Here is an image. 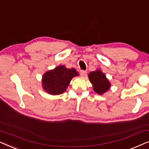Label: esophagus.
<instances>
[{
    "mask_svg": "<svg viewBox=\"0 0 149 149\" xmlns=\"http://www.w3.org/2000/svg\"><path fill=\"white\" fill-rule=\"evenodd\" d=\"M80 74L81 77H85L87 74V72L85 70H81L80 71Z\"/></svg>",
    "mask_w": 149,
    "mask_h": 149,
    "instance_id": "obj_1",
    "label": "esophagus"
}]
</instances>
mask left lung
Here are the masks:
<instances>
[{
    "label": "left lung",
    "instance_id": "1",
    "mask_svg": "<svg viewBox=\"0 0 149 149\" xmlns=\"http://www.w3.org/2000/svg\"><path fill=\"white\" fill-rule=\"evenodd\" d=\"M88 78L92 85L93 91L98 95H103L111 88V84L109 80L100 69L89 72Z\"/></svg>",
    "mask_w": 149,
    "mask_h": 149
}]
</instances>
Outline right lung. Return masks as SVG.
<instances>
[{
    "mask_svg": "<svg viewBox=\"0 0 149 149\" xmlns=\"http://www.w3.org/2000/svg\"><path fill=\"white\" fill-rule=\"evenodd\" d=\"M79 75L76 69L67 68L64 65H60L44 73L42 87L50 95L62 94L66 91L73 77Z\"/></svg>",
    "mask_w": 149,
    "mask_h": 149,
    "instance_id": "right-lung-1",
    "label": "right lung"
}]
</instances>
